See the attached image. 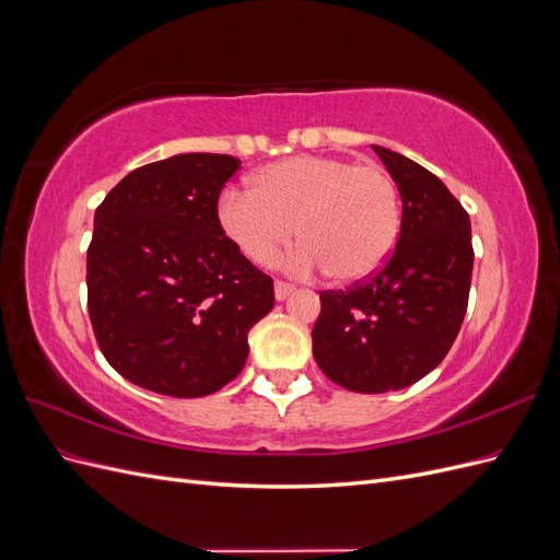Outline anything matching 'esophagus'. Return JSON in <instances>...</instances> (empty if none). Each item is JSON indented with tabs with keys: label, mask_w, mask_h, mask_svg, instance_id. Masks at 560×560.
<instances>
[{
	"label": "esophagus",
	"mask_w": 560,
	"mask_h": 560,
	"mask_svg": "<svg viewBox=\"0 0 560 560\" xmlns=\"http://www.w3.org/2000/svg\"><path fill=\"white\" fill-rule=\"evenodd\" d=\"M294 290H296L294 284L278 280V282H276V299H278V301H284L287 296H292V294H294Z\"/></svg>",
	"instance_id": "obj_1"
}]
</instances>
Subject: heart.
Instances as JSON below:
<instances>
[{
	"instance_id": "obj_1",
	"label": "heart",
	"mask_w": 560,
	"mask_h": 560,
	"mask_svg": "<svg viewBox=\"0 0 560 560\" xmlns=\"http://www.w3.org/2000/svg\"><path fill=\"white\" fill-rule=\"evenodd\" d=\"M249 184L219 196L217 224L254 264H273L296 226L301 245L284 268L301 278L327 270L350 284L378 273L397 245L399 191L381 165L294 156L261 167Z\"/></svg>"
}]
</instances>
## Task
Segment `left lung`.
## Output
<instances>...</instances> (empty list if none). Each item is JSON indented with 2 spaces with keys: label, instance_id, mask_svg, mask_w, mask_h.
I'll use <instances>...</instances> for the list:
<instances>
[{
  "label": "left lung",
  "instance_id": "1",
  "mask_svg": "<svg viewBox=\"0 0 560 560\" xmlns=\"http://www.w3.org/2000/svg\"><path fill=\"white\" fill-rule=\"evenodd\" d=\"M401 196V229L378 276L348 292H322L313 354L352 393L409 387L442 364L467 311L469 214L446 184L416 161L374 144Z\"/></svg>",
  "mask_w": 560,
  "mask_h": 560
}]
</instances>
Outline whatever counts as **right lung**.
I'll return each mask as SVG.
<instances>
[{"label": "right lung", "mask_w": 560, "mask_h": 560, "mask_svg": "<svg viewBox=\"0 0 560 560\" xmlns=\"http://www.w3.org/2000/svg\"><path fill=\"white\" fill-rule=\"evenodd\" d=\"M241 161L177 154L128 173L95 210L89 315L107 362L151 393H217L247 362V334L273 311V280L217 224Z\"/></svg>", "instance_id": "obj_1"}]
</instances>
